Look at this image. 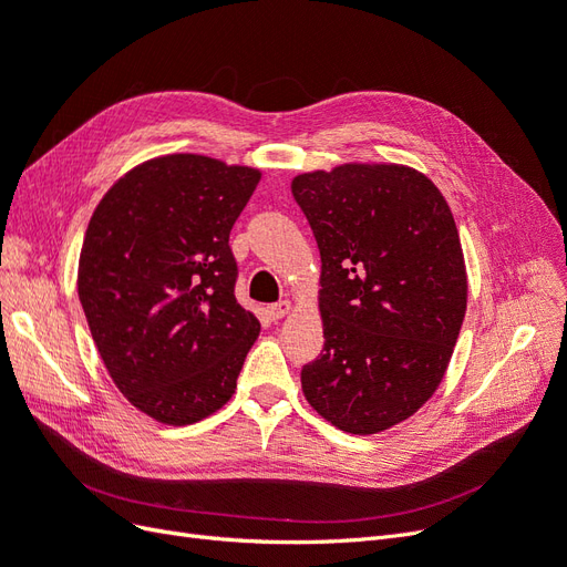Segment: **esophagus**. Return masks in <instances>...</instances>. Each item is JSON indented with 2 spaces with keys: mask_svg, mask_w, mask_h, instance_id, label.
<instances>
[{
  "mask_svg": "<svg viewBox=\"0 0 567 567\" xmlns=\"http://www.w3.org/2000/svg\"><path fill=\"white\" fill-rule=\"evenodd\" d=\"M291 310V301H278V303H270V306H266V313H268V318L270 320H280V318H285L287 313Z\"/></svg>",
  "mask_w": 567,
  "mask_h": 567,
  "instance_id": "1",
  "label": "esophagus"
}]
</instances>
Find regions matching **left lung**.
Instances as JSON below:
<instances>
[{"label":"left lung","instance_id":"left-lung-1","mask_svg":"<svg viewBox=\"0 0 567 567\" xmlns=\"http://www.w3.org/2000/svg\"><path fill=\"white\" fill-rule=\"evenodd\" d=\"M320 249L324 346L301 370L320 416L355 435L405 422L441 386L466 313L454 216L405 164H339L291 181Z\"/></svg>","mask_w":567,"mask_h":567}]
</instances>
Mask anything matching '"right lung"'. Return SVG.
Listing matches in <instances>:
<instances>
[{
  "mask_svg": "<svg viewBox=\"0 0 567 567\" xmlns=\"http://www.w3.org/2000/svg\"><path fill=\"white\" fill-rule=\"evenodd\" d=\"M261 172L207 155L153 157L91 216L78 291L107 374L159 424L221 410L261 324L235 299L230 228Z\"/></svg>",
  "mask_w": 567,
  "mask_h": 567,
  "instance_id": "add662e5",
  "label": "right lung"
}]
</instances>
